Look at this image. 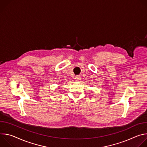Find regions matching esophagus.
Instances as JSON below:
<instances>
[{"label":"esophagus","instance_id":"obj_1","mask_svg":"<svg viewBox=\"0 0 147 147\" xmlns=\"http://www.w3.org/2000/svg\"><path fill=\"white\" fill-rule=\"evenodd\" d=\"M80 78H81V77H80V76H77L75 77V79H76V80H77V81H78V80L80 79Z\"/></svg>","mask_w":147,"mask_h":147}]
</instances>
